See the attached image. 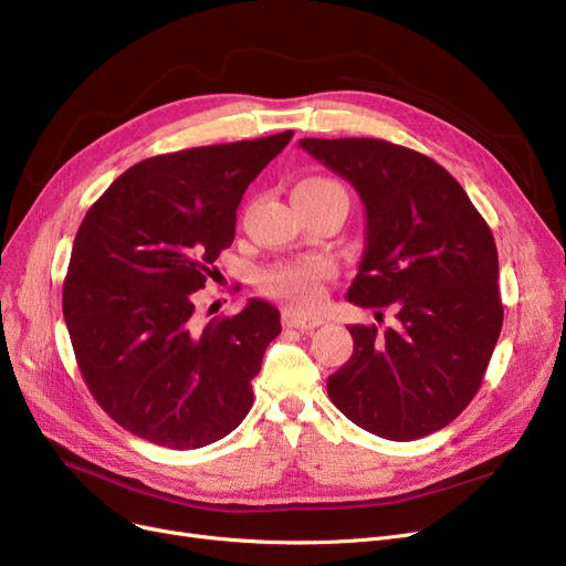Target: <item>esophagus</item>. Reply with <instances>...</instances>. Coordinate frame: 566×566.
<instances>
[{"label": "esophagus", "instance_id": "1", "mask_svg": "<svg viewBox=\"0 0 566 566\" xmlns=\"http://www.w3.org/2000/svg\"><path fill=\"white\" fill-rule=\"evenodd\" d=\"M282 323L286 328H298V331H314L318 325H323L321 316H312V314H303L295 310H284L282 312Z\"/></svg>", "mask_w": 566, "mask_h": 566}]
</instances>
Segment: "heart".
<instances>
[{"label": "heart", "instance_id": "heart-1", "mask_svg": "<svg viewBox=\"0 0 566 566\" xmlns=\"http://www.w3.org/2000/svg\"><path fill=\"white\" fill-rule=\"evenodd\" d=\"M331 190H342L335 181L328 178H307V181L295 186L293 192L321 195ZM333 268L323 259H301L277 263L268 268L261 277L263 291L277 295V298L289 301L295 307H314L321 301V284L325 277H331Z\"/></svg>", "mask_w": 566, "mask_h": 566}]
</instances>
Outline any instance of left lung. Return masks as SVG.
Returning a JSON list of instances; mask_svg holds the SVG:
<instances>
[{"label": "left lung", "instance_id": "obj_1", "mask_svg": "<svg viewBox=\"0 0 566 566\" xmlns=\"http://www.w3.org/2000/svg\"><path fill=\"white\" fill-rule=\"evenodd\" d=\"M358 190L365 254L348 303L395 307V328L350 325L353 353L328 397L360 429L415 440L478 395L502 328L497 250L457 178L412 148L369 137L301 139Z\"/></svg>", "mask_w": 566, "mask_h": 566}]
</instances>
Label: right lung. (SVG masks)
Segmentation results:
<instances>
[{
    "label": "right lung",
    "instance_id": "1",
    "mask_svg": "<svg viewBox=\"0 0 566 566\" xmlns=\"http://www.w3.org/2000/svg\"><path fill=\"white\" fill-rule=\"evenodd\" d=\"M280 133L146 158L88 208L64 280V318L88 392L126 431L169 450L245 420L280 312L250 301L201 323L197 291L233 243L235 208L291 142Z\"/></svg>",
    "mask_w": 566,
    "mask_h": 566
}]
</instances>
